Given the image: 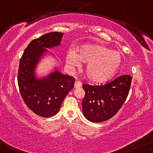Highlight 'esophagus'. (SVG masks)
Listing matches in <instances>:
<instances>
[{"label": "esophagus", "instance_id": "1", "mask_svg": "<svg viewBox=\"0 0 153 153\" xmlns=\"http://www.w3.org/2000/svg\"><path fill=\"white\" fill-rule=\"evenodd\" d=\"M81 85H82V83H81V81H75V83H74V88H79L81 86Z\"/></svg>", "mask_w": 153, "mask_h": 153}]
</instances>
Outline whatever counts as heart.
<instances>
[{"mask_svg":"<svg viewBox=\"0 0 153 153\" xmlns=\"http://www.w3.org/2000/svg\"><path fill=\"white\" fill-rule=\"evenodd\" d=\"M81 61L87 63L85 74L89 79L103 83L117 73L123 57L120 53L101 45H84L77 49L76 53L70 51L67 54L66 63L69 67H79Z\"/></svg>","mask_w":153,"mask_h":153,"instance_id":"obj_1","label":"heart"}]
</instances>
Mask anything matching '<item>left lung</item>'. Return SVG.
Here are the masks:
<instances>
[{"mask_svg": "<svg viewBox=\"0 0 153 153\" xmlns=\"http://www.w3.org/2000/svg\"><path fill=\"white\" fill-rule=\"evenodd\" d=\"M132 77L121 75L105 85L83 84L85 94L82 101L83 114L92 123H102L115 116L127 98Z\"/></svg>", "mask_w": 153, "mask_h": 153, "instance_id": "1", "label": "left lung"}]
</instances>
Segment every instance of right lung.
<instances>
[{
  "mask_svg": "<svg viewBox=\"0 0 153 153\" xmlns=\"http://www.w3.org/2000/svg\"><path fill=\"white\" fill-rule=\"evenodd\" d=\"M63 33L51 32L30 42L20 59L18 83L27 106L39 116L49 117L59 110L63 100L74 85V78L55 70L37 79L35 69L48 51L60 45ZM56 69V68H55Z\"/></svg>",
  "mask_w": 153,
  "mask_h": 153,
  "instance_id": "obj_1",
  "label": "right lung"
}]
</instances>
